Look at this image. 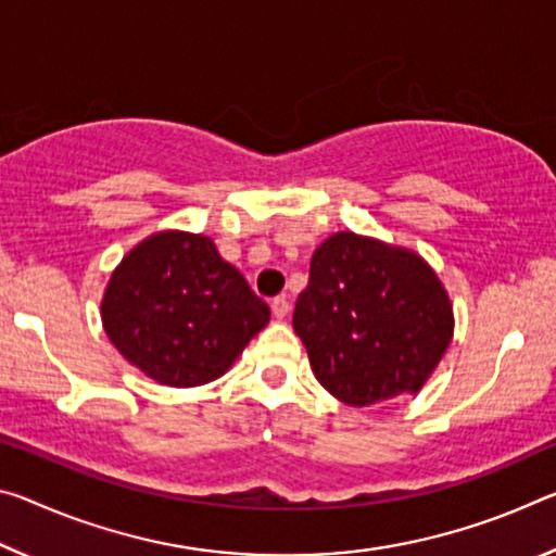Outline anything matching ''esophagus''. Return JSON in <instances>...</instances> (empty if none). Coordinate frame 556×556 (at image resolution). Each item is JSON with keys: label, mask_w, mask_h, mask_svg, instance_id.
<instances>
[{"label": "esophagus", "mask_w": 556, "mask_h": 556, "mask_svg": "<svg viewBox=\"0 0 556 556\" xmlns=\"http://www.w3.org/2000/svg\"><path fill=\"white\" fill-rule=\"evenodd\" d=\"M271 314H275V319H285V316L289 314V302L285 296H277V299H271Z\"/></svg>", "instance_id": "1"}]
</instances>
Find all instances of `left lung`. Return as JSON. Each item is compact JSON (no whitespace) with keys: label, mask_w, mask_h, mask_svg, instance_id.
<instances>
[{"label":"left lung","mask_w":556,"mask_h":556,"mask_svg":"<svg viewBox=\"0 0 556 556\" xmlns=\"http://www.w3.org/2000/svg\"><path fill=\"white\" fill-rule=\"evenodd\" d=\"M294 331L316 381L364 408L418 393L453 339V304L416 252L356 232L319 244Z\"/></svg>","instance_id":"1"}]
</instances>
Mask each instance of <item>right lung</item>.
<instances>
[{
	"label": "right lung",
	"instance_id": "add662e5",
	"mask_svg": "<svg viewBox=\"0 0 556 556\" xmlns=\"http://www.w3.org/2000/svg\"><path fill=\"white\" fill-rule=\"evenodd\" d=\"M101 319L128 364L157 383L190 389L235 364L267 326L269 306L210 237L165 230L113 269Z\"/></svg>",
	"mask_w": 556,
	"mask_h": 556
}]
</instances>
